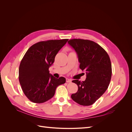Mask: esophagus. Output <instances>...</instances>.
Returning <instances> with one entry per match:
<instances>
[{
    "mask_svg": "<svg viewBox=\"0 0 132 132\" xmlns=\"http://www.w3.org/2000/svg\"><path fill=\"white\" fill-rule=\"evenodd\" d=\"M66 82H71V80L69 79L68 78H67L66 79Z\"/></svg>",
    "mask_w": 132,
    "mask_h": 132,
    "instance_id": "esophagus-1",
    "label": "esophagus"
}]
</instances>
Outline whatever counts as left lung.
<instances>
[{
  "label": "left lung",
  "instance_id": "obj_1",
  "mask_svg": "<svg viewBox=\"0 0 132 132\" xmlns=\"http://www.w3.org/2000/svg\"><path fill=\"white\" fill-rule=\"evenodd\" d=\"M68 43L77 53L80 68L86 74L85 81H72L78 85V90L71 97L80 105H91L105 93L110 84L112 65L109 55L102 47L90 40L75 38Z\"/></svg>",
  "mask_w": 132,
  "mask_h": 132
}]
</instances>
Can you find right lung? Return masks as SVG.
<instances>
[{"instance_id":"right-lung-1","label":"right lung","mask_w":132,"mask_h":132,"mask_svg":"<svg viewBox=\"0 0 132 132\" xmlns=\"http://www.w3.org/2000/svg\"><path fill=\"white\" fill-rule=\"evenodd\" d=\"M68 39L38 42L31 46L22 59L19 79L26 96L34 103H43L52 98L58 86L65 82V78H54L49 68L55 55Z\"/></svg>"}]
</instances>
